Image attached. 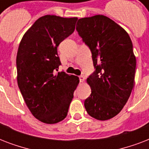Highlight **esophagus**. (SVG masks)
Here are the masks:
<instances>
[{
    "label": "esophagus",
    "instance_id": "esophagus-1",
    "mask_svg": "<svg viewBox=\"0 0 149 149\" xmlns=\"http://www.w3.org/2000/svg\"><path fill=\"white\" fill-rule=\"evenodd\" d=\"M79 81H80V83H83V82L84 81V79H85V77H84V76H79Z\"/></svg>",
    "mask_w": 149,
    "mask_h": 149
}]
</instances>
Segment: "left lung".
I'll return each instance as SVG.
<instances>
[{"mask_svg":"<svg viewBox=\"0 0 149 149\" xmlns=\"http://www.w3.org/2000/svg\"><path fill=\"white\" fill-rule=\"evenodd\" d=\"M77 31L91 49L95 69L86 79L91 94L84 106L92 118L108 120L120 113L134 87L136 58L132 40L104 15L80 18Z\"/></svg>","mask_w":149,"mask_h":149,"instance_id":"8db88e82","label":"left lung"}]
</instances>
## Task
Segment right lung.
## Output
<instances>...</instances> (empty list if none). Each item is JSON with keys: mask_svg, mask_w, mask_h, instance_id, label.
Returning a JSON list of instances; mask_svg holds the SVG:
<instances>
[{"mask_svg": "<svg viewBox=\"0 0 149 149\" xmlns=\"http://www.w3.org/2000/svg\"><path fill=\"white\" fill-rule=\"evenodd\" d=\"M77 17L45 15L25 32L17 50V85L38 120L56 124L66 117L79 78L58 72L57 48L75 30Z\"/></svg>", "mask_w": 149, "mask_h": 149, "instance_id": "right-lung-1", "label": "right lung"}]
</instances>
